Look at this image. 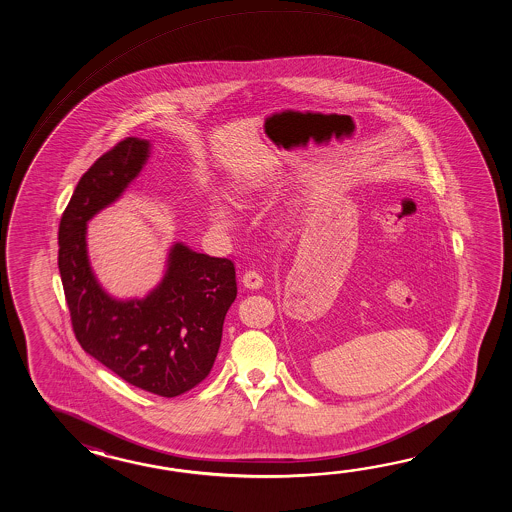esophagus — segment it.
<instances>
[{
  "instance_id": "34e87169",
  "label": "esophagus",
  "mask_w": 512,
  "mask_h": 512,
  "mask_svg": "<svg viewBox=\"0 0 512 512\" xmlns=\"http://www.w3.org/2000/svg\"><path fill=\"white\" fill-rule=\"evenodd\" d=\"M243 285L247 287V289H260L261 285H263V276H261L260 272L254 271H245L243 274Z\"/></svg>"
}]
</instances>
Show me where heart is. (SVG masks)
<instances>
[{
  "instance_id": "heart-1",
  "label": "heart",
  "mask_w": 512,
  "mask_h": 512,
  "mask_svg": "<svg viewBox=\"0 0 512 512\" xmlns=\"http://www.w3.org/2000/svg\"><path fill=\"white\" fill-rule=\"evenodd\" d=\"M212 214H214V218L216 221H219L221 225H229L230 221H232V212H230V208L225 205V203H214L212 205Z\"/></svg>"
}]
</instances>
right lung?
Wrapping results in <instances>:
<instances>
[{
  "instance_id": "obj_1",
  "label": "right lung",
  "mask_w": 512,
  "mask_h": 512,
  "mask_svg": "<svg viewBox=\"0 0 512 512\" xmlns=\"http://www.w3.org/2000/svg\"><path fill=\"white\" fill-rule=\"evenodd\" d=\"M148 157L150 142L128 137L80 177L60 219L58 269L82 349L131 386L177 397L212 370L238 285L232 261L175 243L148 296L117 300L102 289L87 258V221L122 196Z\"/></svg>"
}]
</instances>
